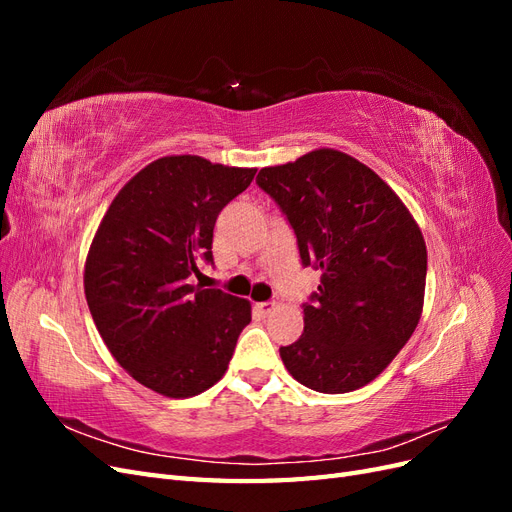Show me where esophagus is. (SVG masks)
<instances>
[{"instance_id":"esophagus-1","label":"esophagus","mask_w":512,"mask_h":512,"mask_svg":"<svg viewBox=\"0 0 512 512\" xmlns=\"http://www.w3.org/2000/svg\"><path fill=\"white\" fill-rule=\"evenodd\" d=\"M275 309V303H271V301H265V303H256L254 305V312L260 316V318H265V316H269L271 312Z\"/></svg>"}]
</instances>
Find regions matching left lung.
<instances>
[{"label":"left lung","instance_id":"obj_1","mask_svg":"<svg viewBox=\"0 0 512 512\" xmlns=\"http://www.w3.org/2000/svg\"><path fill=\"white\" fill-rule=\"evenodd\" d=\"M256 183L288 218L305 267L322 271L303 333L280 348L290 376L318 393L378 378L423 314L427 247L401 198L337 149L260 168Z\"/></svg>","mask_w":512,"mask_h":512}]
</instances>
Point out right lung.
<instances>
[{
    "mask_svg": "<svg viewBox=\"0 0 512 512\" xmlns=\"http://www.w3.org/2000/svg\"><path fill=\"white\" fill-rule=\"evenodd\" d=\"M254 175L200 156L153 160L119 190L89 245L83 282L96 329L115 361L164 397L211 389L252 320L250 301L190 277L200 258L213 262L215 220Z\"/></svg>",
    "mask_w": 512,
    "mask_h": 512,
    "instance_id": "add662e5",
    "label": "right lung"
}]
</instances>
